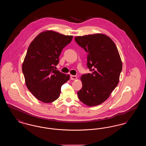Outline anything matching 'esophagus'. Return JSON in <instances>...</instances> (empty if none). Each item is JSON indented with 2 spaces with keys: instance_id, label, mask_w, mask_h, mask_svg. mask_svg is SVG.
Listing matches in <instances>:
<instances>
[{
  "instance_id": "1",
  "label": "esophagus",
  "mask_w": 146,
  "mask_h": 146,
  "mask_svg": "<svg viewBox=\"0 0 146 146\" xmlns=\"http://www.w3.org/2000/svg\"><path fill=\"white\" fill-rule=\"evenodd\" d=\"M70 78L71 80H76L77 79V76H72V75H70Z\"/></svg>"
}]
</instances>
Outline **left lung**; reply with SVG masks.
<instances>
[{"mask_svg":"<svg viewBox=\"0 0 146 146\" xmlns=\"http://www.w3.org/2000/svg\"><path fill=\"white\" fill-rule=\"evenodd\" d=\"M76 43L88 53L87 67L90 73L81 76L82 88L79 99L88 106L101 104L118 85L122 62L111 39L102 34L78 36Z\"/></svg>","mask_w":146,"mask_h":146,"instance_id":"left-lung-1","label":"left lung"}]
</instances>
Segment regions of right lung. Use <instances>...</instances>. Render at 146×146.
<instances>
[{"mask_svg":"<svg viewBox=\"0 0 146 146\" xmlns=\"http://www.w3.org/2000/svg\"><path fill=\"white\" fill-rule=\"evenodd\" d=\"M73 36L48 31L37 35L30 44L22 64V72L28 90L38 100L51 103L60 96L63 84L70 79L56 70L63 49Z\"/></svg>","mask_w":146,"mask_h":146,"instance_id":"right-lung-1","label":"right lung"}]
</instances>
